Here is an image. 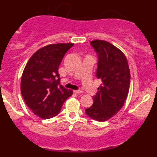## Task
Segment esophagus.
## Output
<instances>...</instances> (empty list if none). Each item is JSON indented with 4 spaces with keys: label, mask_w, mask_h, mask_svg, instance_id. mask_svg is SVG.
I'll list each match as a JSON object with an SVG mask.
<instances>
[{
    "label": "esophagus",
    "mask_w": 157,
    "mask_h": 157,
    "mask_svg": "<svg viewBox=\"0 0 157 157\" xmlns=\"http://www.w3.org/2000/svg\"><path fill=\"white\" fill-rule=\"evenodd\" d=\"M74 93L81 94V93H82V91H81V90H75V91H74Z\"/></svg>",
    "instance_id": "esophagus-1"
}]
</instances>
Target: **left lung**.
Segmentation results:
<instances>
[{
    "label": "left lung",
    "mask_w": 157,
    "mask_h": 157,
    "mask_svg": "<svg viewBox=\"0 0 157 157\" xmlns=\"http://www.w3.org/2000/svg\"><path fill=\"white\" fill-rule=\"evenodd\" d=\"M91 44L98 55L97 77L102 83L86 113L93 120L104 122L124 105L130 87V69L125 54L113 44L102 40L91 41Z\"/></svg>",
    "instance_id": "1"
}]
</instances>
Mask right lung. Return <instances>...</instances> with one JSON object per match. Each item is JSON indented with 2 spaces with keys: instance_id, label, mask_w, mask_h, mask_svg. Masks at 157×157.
<instances>
[{
  "instance_id": "1",
  "label": "right lung",
  "mask_w": 157,
  "mask_h": 157,
  "mask_svg": "<svg viewBox=\"0 0 157 157\" xmlns=\"http://www.w3.org/2000/svg\"><path fill=\"white\" fill-rule=\"evenodd\" d=\"M73 45H47L35 52L25 66L21 94L26 105L39 117L46 120L58 114L65 100L72 95V90L60 85L58 68L65 54Z\"/></svg>"
}]
</instances>
